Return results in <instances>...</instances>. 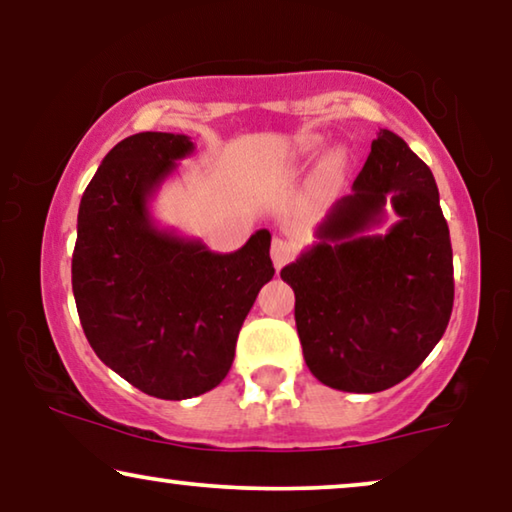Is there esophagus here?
Returning a JSON list of instances; mask_svg holds the SVG:
<instances>
[{"label":"esophagus","mask_w":512,"mask_h":512,"mask_svg":"<svg viewBox=\"0 0 512 512\" xmlns=\"http://www.w3.org/2000/svg\"><path fill=\"white\" fill-rule=\"evenodd\" d=\"M272 263H275V268H282L291 261L293 256H296V244L291 240H284V237H275L272 240Z\"/></svg>","instance_id":"esophagus-1"}]
</instances>
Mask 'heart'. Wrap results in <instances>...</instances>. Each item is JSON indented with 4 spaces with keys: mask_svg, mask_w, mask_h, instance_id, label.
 Segmentation results:
<instances>
[{
    "mask_svg": "<svg viewBox=\"0 0 512 512\" xmlns=\"http://www.w3.org/2000/svg\"><path fill=\"white\" fill-rule=\"evenodd\" d=\"M321 146V139L319 137H305L303 142H300V151H305V153H314Z\"/></svg>",
    "mask_w": 512,
    "mask_h": 512,
    "instance_id": "heart-1",
    "label": "heart"
}]
</instances>
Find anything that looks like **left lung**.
<instances>
[{"label": "left lung", "instance_id": "left-lung-1", "mask_svg": "<svg viewBox=\"0 0 512 512\" xmlns=\"http://www.w3.org/2000/svg\"><path fill=\"white\" fill-rule=\"evenodd\" d=\"M314 235L319 242L282 268L307 368L352 394L394 387L431 354L452 314V244L436 179L396 132L380 130L352 193Z\"/></svg>", "mask_w": 512, "mask_h": 512}]
</instances>
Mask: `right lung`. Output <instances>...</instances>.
<instances>
[{"mask_svg": "<svg viewBox=\"0 0 512 512\" xmlns=\"http://www.w3.org/2000/svg\"><path fill=\"white\" fill-rule=\"evenodd\" d=\"M193 149L191 137L172 132L118 142L83 193L72 256L90 347L132 387L165 401L221 384L244 319L275 275L265 228L216 254L153 219L151 200Z\"/></svg>", "mask_w": 512, "mask_h": 512, "instance_id": "obj_1", "label": "right lung"}]
</instances>
